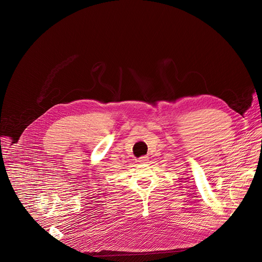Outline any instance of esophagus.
Wrapping results in <instances>:
<instances>
[{"label": "esophagus", "instance_id": "esophagus-1", "mask_svg": "<svg viewBox=\"0 0 262 262\" xmlns=\"http://www.w3.org/2000/svg\"><path fill=\"white\" fill-rule=\"evenodd\" d=\"M146 161H148V157H146V156H143V157H141L140 159H139V163H145Z\"/></svg>", "mask_w": 262, "mask_h": 262}]
</instances>
